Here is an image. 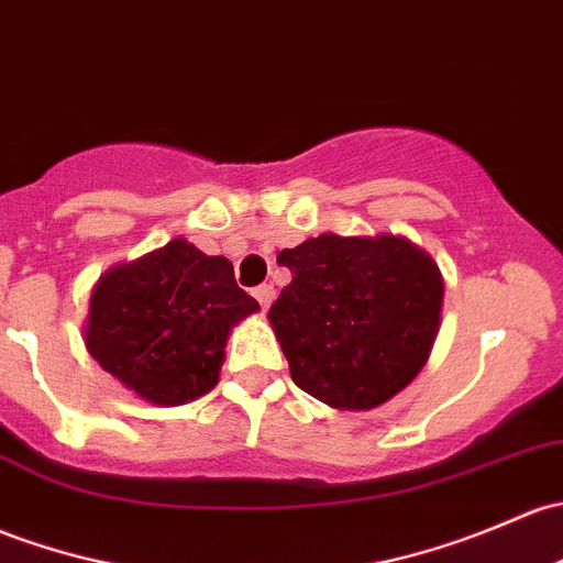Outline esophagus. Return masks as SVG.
I'll return each mask as SVG.
<instances>
[{
    "label": "esophagus",
    "instance_id": "esophagus-1",
    "mask_svg": "<svg viewBox=\"0 0 563 563\" xmlns=\"http://www.w3.org/2000/svg\"><path fill=\"white\" fill-rule=\"evenodd\" d=\"M253 294H256V299H258V305H262V310H266V307H269L272 301H275V288H272V286H258Z\"/></svg>",
    "mask_w": 563,
    "mask_h": 563
}]
</instances>
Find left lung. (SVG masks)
<instances>
[{"label": "left lung", "instance_id": "1", "mask_svg": "<svg viewBox=\"0 0 563 563\" xmlns=\"http://www.w3.org/2000/svg\"><path fill=\"white\" fill-rule=\"evenodd\" d=\"M277 262L291 283L266 318L301 390L334 410H372L416 380L445 299V277L421 245L327 232Z\"/></svg>", "mask_w": 563, "mask_h": 563}]
</instances>
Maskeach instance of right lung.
<instances>
[{"instance_id":"obj_1","label":"right lung","mask_w":563,"mask_h":563,"mask_svg":"<svg viewBox=\"0 0 563 563\" xmlns=\"http://www.w3.org/2000/svg\"><path fill=\"white\" fill-rule=\"evenodd\" d=\"M256 310L227 256L177 236L99 277L82 342L142 401L177 407L218 386L229 334Z\"/></svg>"}]
</instances>
